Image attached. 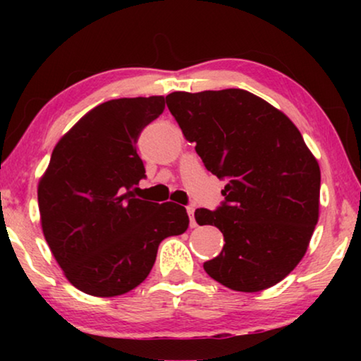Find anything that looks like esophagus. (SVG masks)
Masks as SVG:
<instances>
[{
  "instance_id": "esophagus-1",
  "label": "esophagus",
  "mask_w": 361,
  "mask_h": 361,
  "mask_svg": "<svg viewBox=\"0 0 361 361\" xmlns=\"http://www.w3.org/2000/svg\"><path fill=\"white\" fill-rule=\"evenodd\" d=\"M194 212H195V207H194V205L187 207V214H189V220H190V226H192V228H194V226L197 225V224H195V219H194Z\"/></svg>"
}]
</instances>
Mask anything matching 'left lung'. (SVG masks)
I'll use <instances>...</instances> for the list:
<instances>
[{"instance_id":"8db88e82","label":"left lung","mask_w":361,"mask_h":361,"mask_svg":"<svg viewBox=\"0 0 361 361\" xmlns=\"http://www.w3.org/2000/svg\"><path fill=\"white\" fill-rule=\"evenodd\" d=\"M166 103L212 174L225 180L216 209L199 225L224 233L204 269L220 284L258 293L283 281L307 251L319 220L320 169L284 113L241 88L174 92Z\"/></svg>"}]
</instances>
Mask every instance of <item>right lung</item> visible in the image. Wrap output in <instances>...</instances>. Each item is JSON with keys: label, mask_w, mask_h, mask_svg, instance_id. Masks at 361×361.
<instances>
[{"label": "right lung", "mask_w": 361, "mask_h": 361, "mask_svg": "<svg viewBox=\"0 0 361 361\" xmlns=\"http://www.w3.org/2000/svg\"><path fill=\"white\" fill-rule=\"evenodd\" d=\"M164 106V97L105 102L54 147L37 189L42 231L82 293L113 298L135 289L151 273L161 241L189 226L182 205L135 195L146 177L137 137Z\"/></svg>", "instance_id": "obj_1"}]
</instances>
